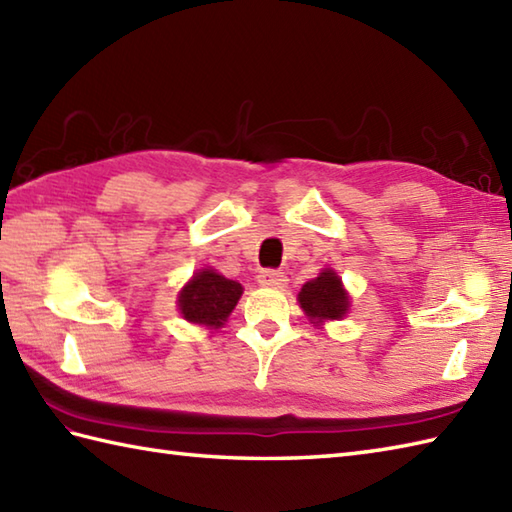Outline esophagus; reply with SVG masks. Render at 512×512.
I'll return each mask as SVG.
<instances>
[{
  "label": "esophagus",
  "mask_w": 512,
  "mask_h": 512,
  "mask_svg": "<svg viewBox=\"0 0 512 512\" xmlns=\"http://www.w3.org/2000/svg\"><path fill=\"white\" fill-rule=\"evenodd\" d=\"M257 281H259V284H262V286L284 288L288 279H286L284 273H279V270H275V268H264V270H259Z\"/></svg>",
  "instance_id": "34e87169"
}]
</instances>
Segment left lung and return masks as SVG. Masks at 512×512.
<instances>
[{
    "instance_id": "obj_1",
    "label": "left lung",
    "mask_w": 512,
    "mask_h": 512,
    "mask_svg": "<svg viewBox=\"0 0 512 512\" xmlns=\"http://www.w3.org/2000/svg\"><path fill=\"white\" fill-rule=\"evenodd\" d=\"M299 303L306 314L314 321L325 319H341L345 317L350 299L341 286V279L336 277L334 270H323V273L308 281L299 292Z\"/></svg>"
}]
</instances>
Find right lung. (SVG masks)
<instances>
[{
    "label": "right lung",
    "mask_w": 512,
    "mask_h": 512,
    "mask_svg": "<svg viewBox=\"0 0 512 512\" xmlns=\"http://www.w3.org/2000/svg\"><path fill=\"white\" fill-rule=\"evenodd\" d=\"M239 297H242V284L206 268L202 273H195L189 284L184 286L178 306L187 321L220 328L237 306Z\"/></svg>",
    "instance_id": "1"
}]
</instances>
